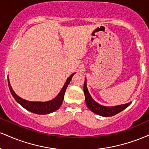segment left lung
<instances>
[{"label":"left lung","instance_id":"obj_1","mask_svg":"<svg viewBox=\"0 0 149 149\" xmlns=\"http://www.w3.org/2000/svg\"><path fill=\"white\" fill-rule=\"evenodd\" d=\"M83 90H84L85 103H86L87 107L90 111H92V112L97 114V115L104 116V117L113 116L123 111L124 109H125L131 104V102H130V103L126 104L116 106V107H104V106L100 105V104L97 103L90 96L88 88H87L86 79L85 80Z\"/></svg>","mask_w":149,"mask_h":149}]
</instances>
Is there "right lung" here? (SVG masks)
I'll use <instances>...</instances> for the list:
<instances>
[{"mask_svg": "<svg viewBox=\"0 0 149 149\" xmlns=\"http://www.w3.org/2000/svg\"><path fill=\"white\" fill-rule=\"evenodd\" d=\"M74 74L75 73H73L71 76H70L69 78H68L67 80H66V83H65L64 87L61 89V90L59 93V95H58L54 100L46 102H29V101L23 100V99L18 97L17 95L15 93V92L13 91V90L11 88V85L10 84L9 79H8V85H9V89L12 95L14 97L15 100H16L22 107H24V109H26V110L29 111L31 112L34 113L48 114L57 111V109L61 107V104H62L63 102V100H64L65 92H66V88H67L68 85H69L70 81H71V78H72V77Z\"/></svg>", "mask_w": 149, "mask_h": 149, "instance_id": "add662e5", "label": "right lung"}]
</instances>
